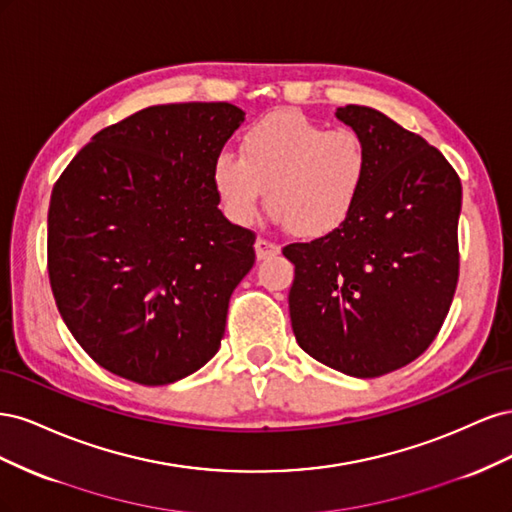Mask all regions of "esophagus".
<instances>
[{
    "instance_id": "esophagus-1",
    "label": "esophagus",
    "mask_w": 512,
    "mask_h": 512,
    "mask_svg": "<svg viewBox=\"0 0 512 512\" xmlns=\"http://www.w3.org/2000/svg\"><path fill=\"white\" fill-rule=\"evenodd\" d=\"M256 258L258 260H269V258H273V256H277L280 254V245H275V243H271V241H267V239H256Z\"/></svg>"
}]
</instances>
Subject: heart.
<instances>
[{
	"mask_svg": "<svg viewBox=\"0 0 512 512\" xmlns=\"http://www.w3.org/2000/svg\"><path fill=\"white\" fill-rule=\"evenodd\" d=\"M241 158L220 153L211 185L226 218L250 226L267 205L299 239H322L342 228L359 207L369 179L363 138L327 130L301 113L277 111L241 138Z\"/></svg>",
	"mask_w": 512,
	"mask_h": 512,
	"instance_id": "heart-1",
	"label": "heart"
}]
</instances>
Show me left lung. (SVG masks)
Masks as SVG:
<instances>
[{"label":"left lung","mask_w":512,"mask_h":512,"mask_svg":"<svg viewBox=\"0 0 512 512\" xmlns=\"http://www.w3.org/2000/svg\"><path fill=\"white\" fill-rule=\"evenodd\" d=\"M335 115L363 138L369 179L337 232L284 247L290 322L316 361L378 378L421 356L453 303L461 181L436 147L376 108Z\"/></svg>","instance_id":"obj_1"}]
</instances>
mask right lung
I'll list each match as a JSON object with an SVG mask.
<instances>
[{"label":"right lung","mask_w":512,"mask_h":512,"mask_svg":"<svg viewBox=\"0 0 512 512\" xmlns=\"http://www.w3.org/2000/svg\"><path fill=\"white\" fill-rule=\"evenodd\" d=\"M243 119L228 102L149 106L100 130L57 179L53 297L111 374L162 386L220 350L256 235L218 209L211 166Z\"/></svg>","instance_id":"add662e5"}]
</instances>
